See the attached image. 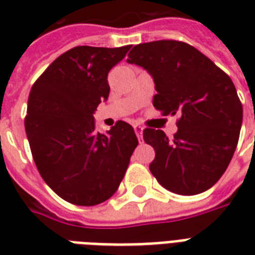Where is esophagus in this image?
Returning <instances> with one entry per match:
<instances>
[{
	"label": "esophagus",
	"mask_w": 255,
	"mask_h": 255,
	"mask_svg": "<svg viewBox=\"0 0 255 255\" xmlns=\"http://www.w3.org/2000/svg\"><path fill=\"white\" fill-rule=\"evenodd\" d=\"M133 129H135V133L137 136V139H143V127L140 124H133Z\"/></svg>",
	"instance_id": "esophagus-1"
}]
</instances>
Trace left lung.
I'll return each instance as SVG.
<instances>
[{
	"label": "left lung",
	"mask_w": 255,
	"mask_h": 255,
	"mask_svg": "<svg viewBox=\"0 0 255 255\" xmlns=\"http://www.w3.org/2000/svg\"><path fill=\"white\" fill-rule=\"evenodd\" d=\"M127 62L153 77V107L178 115L172 139L155 128L143 131L144 141L155 148L151 173L182 196L212 188L233 157L242 124V103L229 75L193 46L174 39L136 45Z\"/></svg>",
	"instance_id": "obj_1"
}]
</instances>
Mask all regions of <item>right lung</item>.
<instances>
[{
  "instance_id": "right-lung-1",
  "label": "right lung",
  "mask_w": 255,
  "mask_h": 255,
  "mask_svg": "<svg viewBox=\"0 0 255 255\" xmlns=\"http://www.w3.org/2000/svg\"><path fill=\"white\" fill-rule=\"evenodd\" d=\"M129 49L77 46L59 55L30 90L25 129L34 163L46 184L74 205L94 206L111 197L139 144L123 120L99 133L92 116L108 98L110 70Z\"/></svg>"
}]
</instances>
